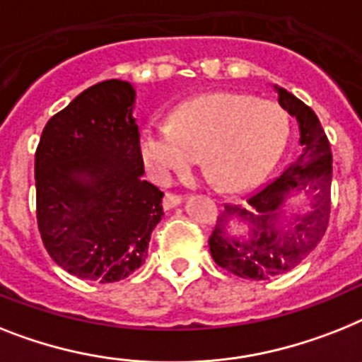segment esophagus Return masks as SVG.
Returning <instances> with one entry per match:
<instances>
[{
	"label": "esophagus",
	"instance_id": "1",
	"mask_svg": "<svg viewBox=\"0 0 362 362\" xmlns=\"http://www.w3.org/2000/svg\"><path fill=\"white\" fill-rule=\"evenodd\" d=\"M179 203H181V196H177V194H172V192H166V196H164V199H163V207H164V211H170V209L177 207Z\"/></svg>",
	"mask_w": 362,
	"mask_h": 362
}]
</instances>
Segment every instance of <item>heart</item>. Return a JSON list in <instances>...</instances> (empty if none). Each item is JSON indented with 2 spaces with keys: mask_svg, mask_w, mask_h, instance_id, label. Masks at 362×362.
Here are the masks:
<instances>
[{
  "mask_svg": "<svg viewBox=\"0 0 362 362\" xmlns=\"http://www.w3.org/2000/svg\"><path fill=\"white\" fill-rule=\"evenodd\" d=\"M286 134L288 122L276 103L240 94H209L181 103L170 125H146L139 148L157 183H170L199 155L220 187L244 190L270 172Z\"/></svg>",
  "mask_w": 362,
  "mask_h": 362,
  "instance_id": "obj_1",
  "label": "heart"
}]
</instances>
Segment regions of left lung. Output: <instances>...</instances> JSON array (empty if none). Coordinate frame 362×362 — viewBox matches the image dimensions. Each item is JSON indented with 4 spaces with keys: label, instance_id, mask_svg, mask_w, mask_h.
Returning <instances> with one entry per match:
<instances>
[{
    "label": "left lung",
    "instance_id": "1",
    "mask_svg": "<svg viewBox=\"0 0 362 362\" xmlns=\"http://www.w3.org/2000/svg\"><path fill=\"white\" fill-rule=\"evenodd\" d=\"M279 105L294 116L303 151L279 177L262 187L244 205H223L209 237L218 267L244 279H270L292 270L324 237L331 211L333 155L315 110L281 86H274ZM304 196L303 209L286 213L294 193ZM237 221L247 231L233 235Z\"/></svg>",
    "mask_w": 362,
    "mask_h": 362
}]
</instances>
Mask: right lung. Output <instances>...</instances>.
Returning a JSON list of instances; mask_svg holds the SVG:
<instances>
[{
    "label": "right lung",
    "mask_w": 362,
    "mask_h": 362,
    "mask_svg": "<svg viewBox=\"0 0 362 362\" xmlns=\"http://www.w3.org/2000/svg\"><path fill=\"white\" fill-rule=\"evenodd\" d=\"M134 98L127 81L98 83L49 118L38 142V231L53 261L79 279L131 276L164 214V194L142 179Z\"/></svg>",
    "instance_id": "add662e5"
}]
</instances>
